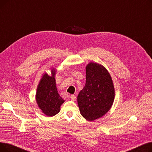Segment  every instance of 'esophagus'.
<instances>
[{
	"mask_svg": "<svg viewBox=\"0 0 152 152\" xmlns=\"http://www.w3.org/2000/svg\"><path fill=\"white\" fill-rule=\"evenodd\" d=\"M70 99H71V100H72L73 101H76V97L75 96V95H71V96H70Z\"/></svg>",
	"mask_w": 152,
	"mask_h": 152,
	"instance_id": "34e87169",
	"label": "esophagus"
}]
</instances>
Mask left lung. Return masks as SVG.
Instances as JSON below:
<instances>
[{"mask_svg":"<svg viewBox=\"0 0 152 152\" xmlns=\"http://www.w3.org/2000/svg\"><path fill=\"white\" fill-rule=\"evenodd\" d=\"M86 82L79 92L77 103L81 115L92 121L105 115L113 105L115 88L107 69L91 62L86 66Z\"/></svg>","mask_w":152,"mask_h":152,"instance_id":"left-lung-1","label":"left lung"}]
</instances>
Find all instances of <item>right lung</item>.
<instances>
[{
    "instance_id": "right-lung-1",
    "label": "right lung",
    "mask_w": 152,
    "mask_h": 152,
    "mask_svg": "<svg viewBox=\"0 0 152 152\" xmlns=\"http://www.w3.org/2000/svg\"><path fill=\"white\" fill-rule=\"evenodd\" d=\"M55 72L52 69L51 76L47 73L42 76L36 95L38 107L48 116H53L59 113L60 106L65 102L60 96L56 87Z\"/></svg>"
}]
</instances>
